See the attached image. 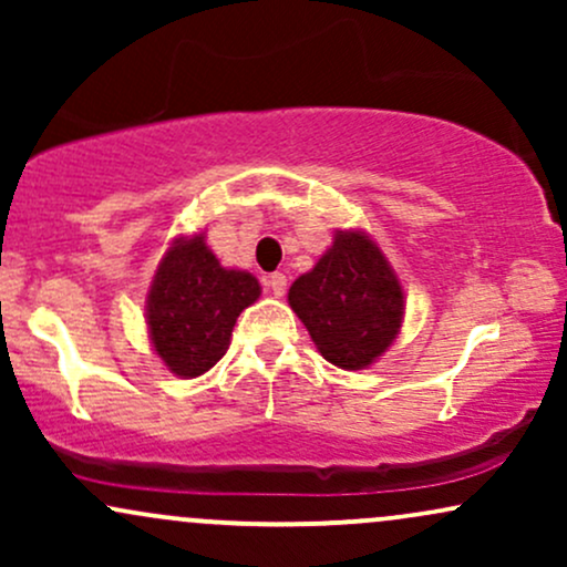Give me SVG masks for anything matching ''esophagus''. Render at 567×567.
<instances>
[{
  "instance_id": "34e87169",
  "label": "esophagus",
  "mask_w": 567,
  "mask_h": 567,
  "mask_svg": "<svg viewBox=\"0 0 567 567\" xmlns=\"http://www.w3.org/2000/svg\"><path fill=\"white\" fill-rule=\"evenodd\" d=\"M264 285H266V290L271 292V296H285V290H288V279H285V275H279V271L266 277Z\"/></svg>"
}]
</instances>
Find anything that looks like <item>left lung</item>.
Returning a JSON list of instances; mask_svg holds the SVG:
<instances>
[{"instance_id":"1","label":"left lung","mask_w":567,"mask_h":567,"mask_svg":"<svg viewBox=\"0 0 567 567\" xmlns=\"http://www.w3.org/2000/svg\"><path fill=\"white\" fill-rule=\"evenodd\" d=\"M288 301L324 360L343 370L368 368L400 333V279L362 231H338L315 269L292 282Z\"/></svg>"}]
</instances>
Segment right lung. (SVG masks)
Segmentation results:
<instances>
[{
	"label": "right lung",
	"instance_id": "obj_1",
	"mask_svg": "<svg viewBox=\"0 0 567 567\" xmlns=\"http://www.w3.org/2000/svg\"><path fill=\"white\" fill-rule=\"evenodd\" d=\"M258 296V279L224 269L202 234L178 239L162 258L146 303L148 333L162 362L184 379L210 370L229 349L239 311Z\"/></svg>",
	"mask_w": 567,
	"mask_h": 567
}]
</instances>
